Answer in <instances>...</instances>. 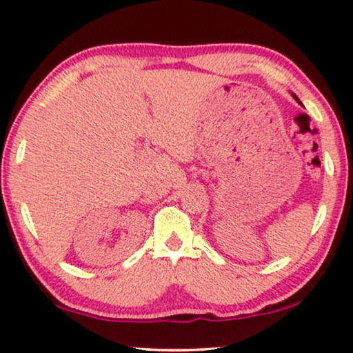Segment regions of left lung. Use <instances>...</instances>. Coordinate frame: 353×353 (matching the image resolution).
Returning a JSON list of instances; mask_svg holds the SVG:
<instances>
[{"label":"left lung","instance_id":"1","mask_svg":"<svg viewBox=\"0 0 353 353\" xmlns=\"http://www.w3.org/2000/svg\"><path fill=\"white\" fill-rule=\"evenodd\" d=\"M292 97H293V98H294V99H296V101H298V103H299V104H301V101H299V98H298V97H296V94H294V93H292Z\"/></svg>","mask_w":353,"mask_h":353}]
</instances>
